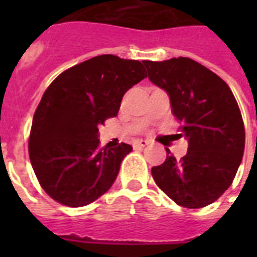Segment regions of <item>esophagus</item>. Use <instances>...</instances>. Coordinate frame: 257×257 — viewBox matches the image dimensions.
Returning a JSON list of instances; mask_svg holds the SVG:
<instances>
[{"label":"esophagus","mask_w":257,"mask_h":257,"mask_svg":"<svg viewBox=\"0 0 257 257\" xmlns=\"http://www.w3.org/2000/svg\"><path fill=\"white\" fill-rule=\"evenodd\" d=\"M149 144V141L148 140H136L135 143H133V147L135 148H144V147H147V145Z\"/></svg>","instance_id":"1"}]
</instances>
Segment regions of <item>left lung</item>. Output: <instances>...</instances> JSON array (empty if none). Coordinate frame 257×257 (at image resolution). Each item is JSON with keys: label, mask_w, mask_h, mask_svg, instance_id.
<instances>
[{"label": "left lung", "mask_w": 257, "mask_h": 257, "mask_svg": "<svg viewBox=\"0 0 257 257\" xmlns=\"http://www.w3.org/2000/svg\"><path fill=\"white\" fill-rule=\"evenodd\" d=\"M149 80L168 93L173 114L183 121L188 152L153 167L155 183L176 204L203 208L231 187L243 159L245 131L227 82L191 58L144 61Z\"/></svg>", "instance_id": "8db88e82"}]
</instances>
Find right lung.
I'll return each mask as SVG.
<instances>
[{
  "label": "right lung",
  "mask_w": 257,
  "mask_h": 257,
  "mask_svg": "<svg viewBox=\"0 0 257 257\" xmlns=\"http://www.w3.org/2000/svg\"><path fill=\"white\" fill-rule=\"evenodd\" d=\"M147 77L143 62L102 54L62 72L33 117L29 157L42 189L68 207H84L114 183L132 151L98 147V126L116 117L128 89Z\"/></svg>",
  "instance_id": "obj_1"
}]
</instances>
